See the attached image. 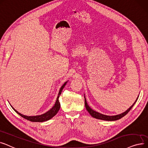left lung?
Listing matches in <instances>:
<instances>
[{
  "label": "left lung",
  "mask_w": 148,
  "mask_h": 148,
  "mask_svg": "<svg viewBox=\"0 0 148 148\" xmlns=\"http://www.w3.org/2000/svg\"><path fill=\"white\" fill-rule=\"evenodd\" d=\"M84 98H85V106H86V110L89 112V114L91 116H92L93 117H94V118H96V119H101V120H103V121H117V120H119V119H121L123 116H125L131 110V109L132 108V107L134 106V105L135 104V103L136 102V101H137V100L138 99V97H137V99L135 101V102L133 103V105H132L127 110H126V111H125L124 112H123V113L120 114H118V115H116V116H107V115H104V114H102L101 113H99V112H98L97 111H95L91 109L88 106V105L87 104L85 96H84Z\"/></svg>",
  "instance_id": "left-lung-1"
}]
</instances>
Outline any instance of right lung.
Masks as SVG:
<instances>
[{
	"label": "right lung",
	"mask_w": 148,
	"mask_h": 148,
	"mask_svg": "<svg viewBox=\"0 0 148 148\" xmlns=\"http://www.w3.org/2000/svg\"><path fill=\"white\" fill-rule=\"evenodd\" d=\"M67 82V81L66 82L61 86V87L60 90V91H59V93H58V96L57 97V101H56V102L54 105V106L50 110L46 112H45V114H43L41 115H38V116H27L23 115L22 114L20 113V112H18L17 110H16L14 108L11 106H11L13 108V110H14L18 114H19L20 116H22L24 119H27V120L29 121L34 122H45V121H48V120H49V119H51V118H52L53 116H55L56 114H57L58 111H59V110L60 108V103L58 99H59V97H60V95L61 94L62 89L64 88V87H65Z\"/></svg>",
	"instance_id": "obj_1"
}]
</instances>
